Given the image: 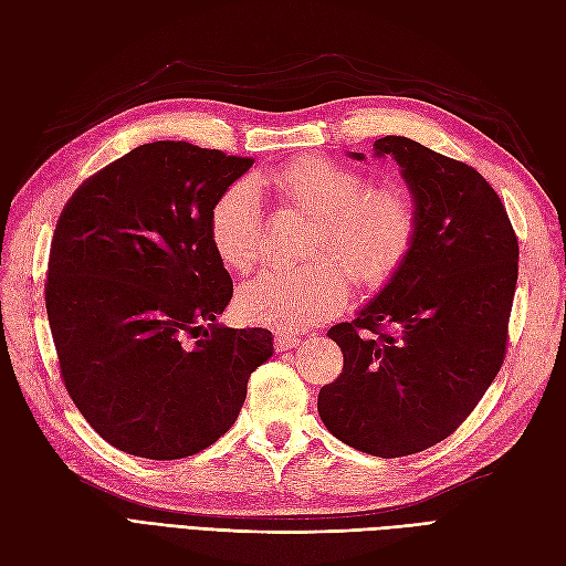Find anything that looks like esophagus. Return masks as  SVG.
<instances>
[{
    "instance_id": "1",
    "label": "esophagus",
    "mask_w": 566,
    "mask_h": 566,
    "mask_svg": "<svg viewBox=\"0 0 566 566\" xmlns=\"http://www.w3.org/2000/svg\"><path fill=\"white\" fill-rule=\"evenodd\" d=\"M273 345H276V352H287V349H295L300 345V337L293 333H283L279 331L273 335Z\"/></svg>"
}]
</instances>
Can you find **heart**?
Instances as JSON below:
<instances>
[{"instance_id":"1","label":"heart","mask_w":566,"mask_h":566,"mask_svg":"<svg viewBox=\"0 0 566 566\" xmlns=\"http://www.w3.org/2000/svg\"><path fill=\"white\" fill-rule=\"evenodd\" d=\"M254 184L316 217L310 254L323 260L293 271H266L245 283L235 306L248 323L295 331L331 318L349 300L346 268L358 283L378 285L397 271L413 241L416 210L403 188H366L361 172L335 160L300 158ZM210 235L227 269L243 273L254 264L262 208L248 181L229 186L217 198Z\"/></svg>"}]
</instances>
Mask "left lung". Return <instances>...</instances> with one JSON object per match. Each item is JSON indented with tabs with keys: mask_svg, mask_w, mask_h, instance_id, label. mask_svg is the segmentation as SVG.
<instances>
[{
	"mask_svg": "<svg viewBox=\"0 0 566 566\" xmlns=\"http://www.w3.org/2000/svg\"><path fill=\"white\" fill-rule=\"evenodd\" d=\"M373 153L401 167L416 233L380 293L328 331L345 368L321 387L318 416L347 447L399 458L453 434L499 375L520 245L499 193L470 165L406 136H385Z\"/></svg>",
	"mask_w": 566,
	"mask_h": 566,
	"instance_id": "1",
	"label": "left lung"
}]
</instances>
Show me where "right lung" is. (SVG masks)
<instances>
[{
  "label": "right lung",
  "mask_w": 566,
  "mask_h": 566,
  "mask_svg": "<svg viewBox=\"0 0 566 566\" xmlns=\"http://www.w3.org/2000/svg\"><path fill=\"white\" fill-rule=\"evenodd\" d=\"M254 160L153 142L84 181L51 241L46 316L71 399L111 447L148 460L227 434L266 328H227L233 283L210 235L217 198Z\"/></svg>",
  "instance_id": "add662e5"
}]
</instances>
